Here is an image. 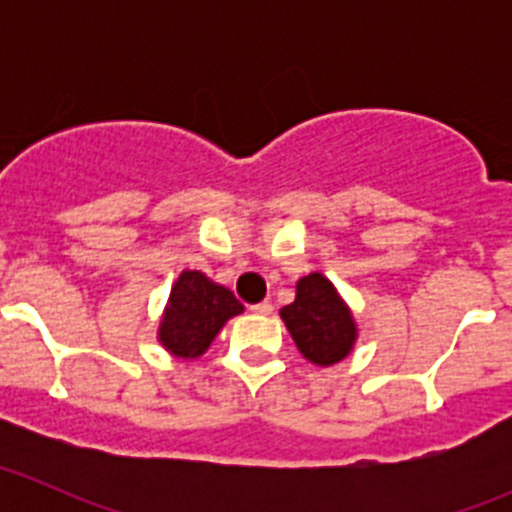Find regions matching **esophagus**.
Here are the masks:
<instances>
[{"mask_svg":"<svg viewBox=\"0 0 512 512\" xmlns=\"http://www.w3.org/2000/svg\"><path fill=\"white\" fill-rule=\"evenodd\" d=\"M252 312H255V314H272V302H267V299H265V302H257V304H252Z\"/></svg>","mask_w":512,"mask_h":512,"instance_id":"1","label":"esophagus"}]
</instances>
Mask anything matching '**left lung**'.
I'll list each match as a JSON object with an SVG mask.
<instances>
[{
  "label": "left lung",
  "instance_id": "8db88e82",
  "mask_svg": "<svg viewBox=\"0 0 512 512\" xmlns=\"http://www.w3.org/2000/svg\"><path fill=\"white\" fill-rule=\"evenodd\" d=\"M280 317L299 352L312 364L332 366L352 354L356 342L352 309L322 272L297 282L294 302L280 309Z\"/></svg>",
  "mask_w": 512,
  "mask_h": 512
}]
</instances>
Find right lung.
Returning <instances> with one entry per match:
<instances>
[{
    "instance_id": "obj_1",
    "label": "right lung",
    "mask_w": 512,
    "mask_h": 512,
    "mask_svg": "<svg viewBox=\"0 0 512 512\" xmlns=\"http://www.w3.org/2000/svg\"><path fill=\"white\" fill-rule=\"evenodd\" d=\"M240 299L230 289L208 280L198 270H183L170 287L168 304L160 317L158 342L180 359H198L208 352L227 319L242 312Z\"/></svg>"
}]
</instances>
